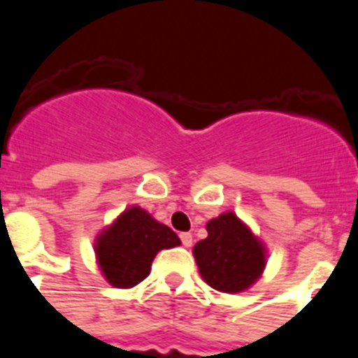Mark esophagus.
<instances>
[{
  "label": "esophagus",
  "instance_id": "1",
  "mask_svg": "<svg viewBox=\"0 0 358 358\" xmlns=\"http://www.w3.org/2000/svg\"><path fill=\"white\" fill-rule=\"evenodd\" d=\"M179 236H181V242L185 248H189V245H192V242H194V236L189 235V233H181Z\"/></svg>",
  "mask_w": 358,
  "mask_h": 358
}]
</instances>
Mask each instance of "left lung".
<instances>
[{
	"label": "left lung",
	"mask_w": 358,
	"mask_h": 358,
	"mask_svg": "<svg viewBox=\"0 0 358 358\" xmlns=\"http://www.w3.org/2000/svg\"><path fill=\"white\" fill-rule=\"evenodd\" d=\"M208 238L195 243L199 273L220 292H242L262 276L265 249L233 211L206 224Z\"/></svg>",
	"instance_id": "obj_1"
}]
</instances>
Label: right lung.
Wrapping results in <instances>:
<instances>
[{
  "label": "right lung",
  "instance_id": "1",
  "mask_svg": "<svg viewBox=\"0 0 358 358\" xmlns=\"http://www.w3.org/2000/svg\"><path fill=\"white\" fill-rule=\"evenodd\" d=\"M179 243L181 240L169 226L154 220L141 208L132 206L98 235L94 252L110 285L131 289L150 274L152 262L161 249Z\"/></svg>",
  "mask_w": 358,
  "mask_h": 358
}]
</instances>
